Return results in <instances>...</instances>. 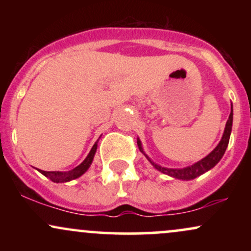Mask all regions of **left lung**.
<instances>
[{
  "label": "left lung",
  "mask_w": 251,
  "mask_h": 251,
  "mask_svg": "<svg viewBox=\"0 0 251 251\" xmlns=\"http://www.w3.org/2000/svg\"><path fill=\"white\" fill-rule=\"evenodd\" d=\"M232 116H234V114H232V105H231V112H230L229 119H227V122L226 124V128H224L223 137H222L220 144H218V145L215 148L214 151L210 152V153L206 155L205 158H203V159L200 160V162H197L196 164H194V165L188 166V168H184V169H168V168H162V166H159V165H157V164H154L151 159H150L148 155L145 154V152L143 151L142 143H140L139 138H138V139H137L138 148H139L140 152H143L144 155H145V157L149 159V162L151 163L152 165H153L154 168L158 170V171L163 172V174H165V175H168V176H171V177H174V178H177V179H181V180L195 179L196 177H198V176L205 174V172L209 171L210 169L214 168L216 164H217L222 159V157H223L224 152H226V150L227 148V144H229L230 133H231Z\"/></svg>",
  "instance_id": "8db88e82"
}]
</instances>
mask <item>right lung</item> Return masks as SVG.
Returning a JSON list of instances; mask_svg holds the SVG:
<instances>
[{
  "instance_id": "right-lung-1",
  "label": "right lung",
  "mask_w": 251,
  "mask_h": 251,
  "mask_svg": "<svg viewBox=\"0 0 251 251\" xmlns=\"http://www.w3.org/2000/svg\"><path fill=\"white\" fill-rule=\"evenodd\" d=\"M97 148H98V140L93 145V148H92L91 151H89V153L87 157H86V159L83 160L80 165H77L76 168L71 170V171H67V172L42 171V170H39V169H37V171L41 172V174L43 176H46L47 178H50V179L51 181H54V183H66V181L76 179V178H79L80 176H82L83 174H85V172L88 170L89 166H91L92 162H93L94 154H96V152H97Z\"/></svg>"
}]
</instances>
